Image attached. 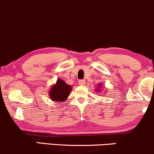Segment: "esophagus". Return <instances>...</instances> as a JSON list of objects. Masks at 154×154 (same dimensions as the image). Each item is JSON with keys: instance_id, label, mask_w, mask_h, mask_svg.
I'll return each mask as SVG.
<instances>
[{"instance_id": "obj_1", "label": "esophagus", "mask_w": 154, "mask_h": 154, "mask_svg": "<svg viewBox=\"0 0 154 154\" xmlns=\"http://www.w3.org/2000/svg\"><path fill=\"white\" fill-rule=\"evenodd\" d=\"M78 83H79V85H85V79H80V80H79Z\"/></svg>"}]
</instances>
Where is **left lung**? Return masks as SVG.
Returning a JSON list of instances; mask_svg holds the SVG:
<instances>
[{"instance_id": "8db88e82", "label": "left lung", "mask_w": 154, "mask_h": 154, "mask_svg": "<svg viewBox=\"0 0 154 154\" xmlns=\"http://www.w3.org/2000/svg\"><path fill=\"white\" fill-rule=\"evenodd\" d=\"M97 88L95 89V91H96V92H100L101 91H102V83H99L98 85H97ZM104 94H105V92H104Z\"/></svg>"}]
</instances>
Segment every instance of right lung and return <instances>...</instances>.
<instances>
[{"label": "right lung", "instance_id": "right-lung-1", "mask_svg": "<svg viewBox=\"0 0 154 154\" xmlns=\"http://www.w3.org/2000/svg\"><path fill=\"white\" fill-rule=\"evenodd\" d=\"M71 85H67L63 79L58 78L55 84L52 85L50 89L49 97L52 101L57 102H63L68 98L72 91Z\"/></svg>", "mask_w": 154, "mask_h": 154}]
</instances>
